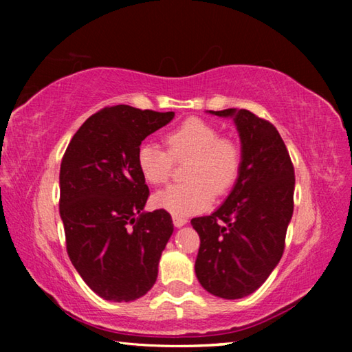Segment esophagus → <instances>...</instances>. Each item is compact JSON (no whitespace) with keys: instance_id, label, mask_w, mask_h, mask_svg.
Wrapping results in <instances>:
<instances>
[{"instance_id":"obj_1","label":"esophagus","mask_w":352,"mask_h":352,"mask_svg":"<svg viewBox=\"0 0 352 352\" xmlns=\"http://www.w3.org/2000/svg\"><path fill=\"white\" fill-rule=\"evenodd\" d=\"M172 222H174V225L177 226V228H180V226L188 223V219H184L182 216H172Z\"/></svg>"}]
</instances>
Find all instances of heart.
Masks as SVG:
<instances>
[{
    "instance_id": "obj_1",
    "label": "heart",
    "mask_w": 352,
    "mask_h": 352,
    "mask_svg": "<svg viewBox=\"0 0 352 352\" xmlns=\"http://www.w3.org/2000/svg\"><path fill=\"white\" fill-rule=\"evenodd\" d=\"M164 146L144 142L136 152V164L147 183H166L174 162L188 160L186 183L172 184L153 195V205L174 216H190L206 210L214 195L225 194L239 175L242 151L239 142L219 136L217 127L200 118H189L164 135Z\"/></svg>"
}]
</instances>
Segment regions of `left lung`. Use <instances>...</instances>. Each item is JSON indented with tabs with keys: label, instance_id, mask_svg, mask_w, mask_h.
I'll use <instances>...</instances> for the list:
<instances>
[{
	"label": "left lung",
	"instance_id": "8db88e82",
	"mask_svg": "<svg viewBox=\"0 0 352 352\" xmlns=\"http://www.w3.org/2000/svg\"><path fill=\"white\" fill-rule=\"evenodd\" d=\"M233 119L242 164L228 197L190 220L200 236L195 275L211 295L239 300L258 290L284 252L294 214L295 172L278 130L248 110H208Z\"/></svg>",
	"mask_w": 352,
	"mask_h": 352
}]
</instances>
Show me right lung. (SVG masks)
<instances>
[{"mask_svg": "<svg viewBox=\"0 0 352 352\" xmlns=\"http://www.w3.org/2000/svg\"><path fill=\"white\" fill-rule=\"evenodd\" d=\"M174 111L109 107L87 119L60 166V217L74 269L94 294L113 302L146 295L174 233L170 214L144 211L146 180L136 152Z\"/></svg>", "mask_w": 352, "mask_h": 352, "instance_id": "obj_1", "label": "right lung"}]
</instances>
